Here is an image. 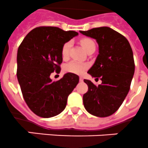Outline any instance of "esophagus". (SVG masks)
I'll use <instances>...</instances> for the list:
<instances>
[{
	"mask_svg": "<svg viewBox=\"0 0 148 148\" xmlns=\"http://www.w3.org/2000/svg\"><path fill=\"white\" fill-rule=\"evenodd\" d=\"M79 80H80V82H82L83 80H84V78H83V77H79Z\"/></svg>",
	"mask_w": 148,
	"mask_h": 148,
	"instance_id": "obj_1",
	"label": "esophagus"
}]
</instances>
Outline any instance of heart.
Masks as SVG:
<instances>
[{
  "mask_svg": "<svg viewBox=\"0 0 148 148\" xmlns=\"http://www.w3.org/2000/svg\"><path fill=\"white\" fill-rule=\"evenodd\" d=\"M80 44L83 46V48L88 51L90 49L92 48H96V44L93 39L90 38H83L80 41ZM71 46V42L70 41L66 42L62 47V55L64 58H68L69 55V51H70ZM88 64L84 63V62H77V61H71L68 62L64 65V71L67 73H72V74H80L84 73L88 68Z\"/></svg>",
  "mask_w": 148,
  "mask_h": 148,
  "instance_id": "heart-1",
  "label": "heart"
}]
</instances>
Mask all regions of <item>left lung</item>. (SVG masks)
Returning a JSON list of instances; mask_svg holds the SVG:
<instances>
[{
	"label": "left lung",
	"instance_id": "1",
	"mask_svg": "<svg viewBox=\"0 0 148 148\" xmlns=\"http://www.w3.org/2000/svg\"><path fill=\"white\" fill-rule=\"evenodd\" d=\"M80 32L96 39L99 45V55L87 73L102 80L96 86L84 80L88 86L83 96L84 106L91 115L107 117L119 109L130 90L134 73L132 49L124 36L109 27Z\"/></svg>",
	"mask_w": 148,
	"mask_h": 148
}]
</instances>
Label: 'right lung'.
<instances>
[{"label": "right lung", "mask_w": 148, "mask_h": 148, "mask_svg": "<svg viewBox=\"0 0 148 148\" xmlns=\"http://www.w3.org/2000/svg\"><path fill=\"white\" fill-rule=\"evenodd\" d=\"M55 26H39L26 35L17 51L16 76L23 99L36 115L42 118L57 116L79 82L75 74L67 73L53 82V72L59 73L62 45L77 36Z\"/></svg>", "instance_id": "right-lung-1"}]
</instances>
